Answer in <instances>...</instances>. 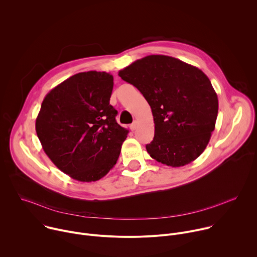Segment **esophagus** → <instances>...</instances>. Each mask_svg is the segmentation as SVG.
Masks as SVG:
<instances>
[{
  "instance_id": "34e87169",
  "label": "esophagus",
  "mask_w": 257,
  "mask_h": 257,
  "mask_svg": "<svg viewBox=\"0 0 257 257\" xmlns=\"http://www.w3.org/2000/svg\"><path fill=\"white\" fill-rule=\"evenodd\" d=\"M137 125H138V122H137V121H134V122L130 125V129H131L132 131H134V130L137 128Z\"/></svg>"
}]
</instances>
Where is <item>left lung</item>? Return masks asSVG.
Returning a JSON list of instances; mask_svg holds the SVG:
<instances>
[{"instance_id": "left-lung-1", "label": "left lung", "mask_w": 257, "mask_h": 257, "mask_svg": "<svg viewBox=\"0 0 257 257\" xmlns=\"http://www.w3.org/2000/svg\"><path fill=\"white\" fill-rule=\"evenodd\" d=\"M148 100L155 121L146 151L176 168L196 160L207 146L218 111L217 95L204 73L179 59L151 55L119 71Z\"/></svg>"}]
</instances>
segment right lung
Instances as JSON below:
<instances>
[{
    "instance_id": "add662e5",
    "label": "right lung",
    "mask_w": 257,
    "mask_h": 257,
    "mask_svg": "<svg viewBox=\"0 0 257 257\" xmlns=\"http://www.w3.org/2000/svg\"><path fill=\"white\" fill-rule=\"evenodd\" d=\"M113 75L81 72L53 88L35 121L43 149L72 179L94 182L116 165L129 130L116 121L109 104Z\"/></svg>"
}]
</instances>
